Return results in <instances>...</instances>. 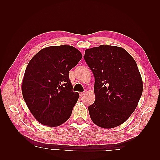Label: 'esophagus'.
I'll use <instances>...</instances> for the list:
<instances>
[{
    "label": "esophagus",
    "instance_id": "obj_1",
    "mask_svg": "<svg viewBox=\"0 0 160 160\" xmlns=\"http://www.w3.org/2000/svg\"><path fill=\"white\" fill-rule=\"evenodd\" d=\"M85 94V92H80V93H79V95L81 96V97H82V96H83Z\"/></svg>",
    "mask_w": 160,
    "mask_h": 160
}]
</instances>
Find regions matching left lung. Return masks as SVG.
<instances>
[{"instance_id": "1", "label": "left lung", "mask_w": 160, "mask_h": 160, "mask_svg": "<svg viewBox=\"0 0 160 160\" xmlns=\"http://www.w3.org/2000/svg\"><path fill=\"white\" fill-rule=\"evenodd\" d=\"M95 77V102L89 106L91 120L110 129L124 123L138 106L143 82L133 58L122 47L100 45L85 51Z\"/></svg>"}]
</instances>
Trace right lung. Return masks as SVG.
I'll use <instances>...</instances> for the list:
<instances>
[{
    "instance_id": "add662e5",
    "label": "right lung",
    "mask_w": 160,
    "mask_h": 160,
    "mask_svg": "<svg viewBox=\"0 0 160 160\" xmlns=\"http://www.w3.org/2000/svg\"><path fill=\"white\" fill-rule=\"evenodd\" d=\"M81 58V52L72 46H51L38 51L28 62L22 93L41 124L57 127L70 118L79 93L72 91L69 72Z\"/></svg>"
}]
</instances>
